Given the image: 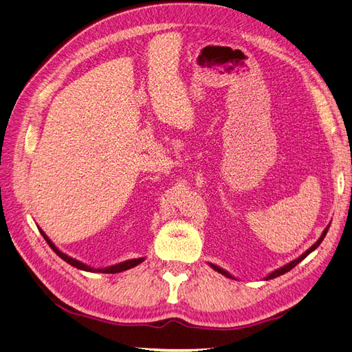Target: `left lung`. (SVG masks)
Returning <instances> with one entry per match:
<instances>
[{"mask_svg":"<svg viewBox=\"0 0 352 352\" xmlns=\"http://www.w3.org/2000/svg\"><path fill=\"white\" fill-rule=\"evenodd\" d=\"M329 228H330V225L329 226H327L325 228V230H324V232H322V235L320 236V239H318V241L314 244V246L312 248H309L305 253H303V255H301V256H298L297 259H294V261H291V263L289 264H287V265H283L282 268H277V270H274V272L273 273H270L267 277H265V279L268 280V279H274V277H277V276H280V274H285V273H288L289 272V270H292L294 267H296L298 263H301V261H303L307 255H309V253L310 252H314L318 246H320V244L322 243V240H324V236H325V234H327V231H329ZM211 267H213L214 270H216V272L217 273H220V274H223V276H226V277H231V279H232V276L230 274V273H228V272H225V270H222V268H220V267H217V265H214V264H210Z\"/></svg>","mask_w":352,"mask_h":352,"instance_id":"left-lung-1","label":"left lung"}]
</instances>
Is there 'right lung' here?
I'll return each mask as SVG.
<instances>
[{"label": "right lung", "mask_w": 352, "mask_h": 352, "mask_svg": "<svg viewBox=\"0 0 352 352\" xmlns=\"http://www.w3.org/2000/svg\"><path fill=\"white\" fill-rule=\"evenodd\" d=\"M38 230H40V228H38ZM40 232H42L43 239H45V240L47 241V244H49V248H51V249L56 253V255H58L61 259H64L67 264H70V265H73V267H76V268H79V270H84V272H91V273H112V274H113V273H121V272H126V270H129V268L136 267L138 264H141L142 261H144V258H138V259H129V261H124V263H120V264L106 267V268H93V267H88V265L84 264V263H80V261H78V259H73V258L65 255V253H63L61 250L56 249L55 244L47 239V235H46L42 230H40Z\"/></svg>", "instance_id": "add662e5"}]
</instances>
